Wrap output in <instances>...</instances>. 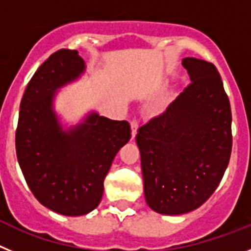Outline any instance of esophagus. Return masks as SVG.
Here are the masks:
<instances>
[{"label": "esophagus", "mask_w": 251, "mask_h": 251, "mask_svg": "<svg viewBox=\"0 0 251 251\" xmlns=\"http://www.w3.org/2000/svg\"><path fill=\"white\" fill-rule=\"evenodd\" d=\"M130 128H132V139H134V137H136L137 134V130H138V122H137L136 119H133V121L130 122Z\"/></svg>", "instance_id": "1"}]
</instances>
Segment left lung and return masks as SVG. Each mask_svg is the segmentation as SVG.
I'll return each instance as SVG.
<instances>
[{"instance_id": "left-lung-1", "label": "left lung", "mask_w": 251, "mask_h": 251, "mask_svg": "<svg viewBox=\"0 0 251 251\" xmlns=\"http://www.w3.org/2000/svg\"><path fill=\"white\" fill-rule=\"evenodd\" d=\"M191 84L138 129L145 197L153 211L181 215L214 194L229 165L231 108L216 66L185 57Z\"/></svg>"}]
</instances>
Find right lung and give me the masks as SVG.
<instances>
[{"instance_id":"1","label":"right lung","mask_w":251,"mask_h":251,"mask_svg":"<svg viewBox=\"0 0 251 251\" xmlns=\"http://www.w3.org/2000/svg\"><path fill=\"white\" fill-rule=\"evenodd\" d=\"M84 70L76 50L50 55L26 86L16 129L17 161L31 192L65 216L85 215L99 205L113 159L130 139L128 122L95 112L63 129L52 106L55 93Z\"/></svg>"}]
</instances>
